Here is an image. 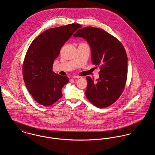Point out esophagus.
<instances>
[{
    "instance_id": "34e87169",
    "label": "esophagus",
    "mask_w": 155,
    "mask_h": 155,
    "mask_svg": "<svg viewBox=\"0 0 155 155\" xmlns=\"http://www.w3.org/2000/svg\"><path fill=\"white\" fill-rule=\"evenodd\" d=\"M73 78L78 79V78H81V76H78V75H74V76H73Z\"/></svg>"
}]
</instances>
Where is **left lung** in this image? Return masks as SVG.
Wrapping results in <instances>:
<instances>
[{
  "instance_id": "left-lung-1",
  "label": "left lung",
  "mask_w": 155,
  "mask_h": 155,
  "mask_svg": "<svg viewBox=\"0 0 155 155\" xmlns=\"http://www.w3.org/2000/svg\"><path fill=\"white\" fill-rule=\"evenodd\" d=\"M73 36L87 41L92 63L101 69L96 82L87 77V98L98 108L110 106L123 93L127 81L128 59L123 45L104 30L92 27L77 30Z\"/></svg>"
}]
</instances>
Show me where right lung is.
<instances>
[{"label": "right lung", "mask_w": 155, "mask_h": 155, "mask_svg": "<svg viewBox=\"0 0 155 155\" xmlns=\"http://www.w3.org/2000/svg\"><path fill=\"white\" fill-rule=\"evenodd\" d=\"M81 27L74 23L50 28L30 45L23 62L22 76L27 88L37 103L49 106L63 96L61 89L69 79L54 73L53 64L63 45Z\"/></svg>", "instance_id": "obj_1"}]
</instances>
